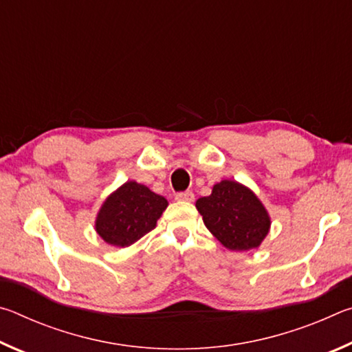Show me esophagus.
Returning <instances> with one entry per match:
<instances>
[{"instance_id": "esophagus-1", "label": "esophagus", "mask_w": 352, "mask_h": 352, "mask_svg": "<svg viewBox=\"0 0 352 352\" xmlns=\"http://www.w3.org/2000/svg\"><path fill=\"white\" fill-rule=\"evenodd\" d=\"M175 199L178 201H192L194 200V194L190 190H183V192H177Z\"/></svg>"}]
</instances>
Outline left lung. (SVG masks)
<instances>
[{
    "instance_id": "8db88e82",
    "label": "left lung",
    "mask_w": 352,
    "mask_h": 352,
    "mask_svg": "<svg viewBox=\"0 0 352 352\" xmlns=\"http://www.w3.org/2000/svg\"><path fill=\"white\" fill-rule=\"evenodd\" d=\"M206 228L222 245L236 252L261 245L269 233L270 217L259 199L237 182L223 180L211 195L197 200Z\"/></svg>"
}]
</instances>
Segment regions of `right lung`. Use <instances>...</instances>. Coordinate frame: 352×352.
<instances>
[{
    "label": "right lung",
    "mask_w": 352,
    "mask_h": 352,
    "mask_svg": "<svg viewBox=\"0 0 352 352\" xmlns=\"http://www.w3.org/2000/svg\"><path fill=\"white\" fill-rule=\"evenodd\" d=\"M168 206V200L144 184L127 182L113 192L100 208L96 231L116 247H129L152 231Z\"/></svg>",
    "instance_id": "right-lung-1"
}]
</instances>
